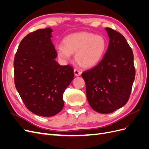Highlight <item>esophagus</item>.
Here are the masks:
<instances>
[{
    "label": "esophagus",
    "instance_id": "1",
    "mask_svg": "<svg viewBox=\"0 0 149 149\" xmlns=\"http://www.w3.org/2000/svg\"><path fill=\"white\" fill-rule=\"evenodd\" d=\"M74 73L75 76H80L81 74V71H79L78 69H74Z\"/></svg>",
    "mask_w": 149,
    "mask_h": 149
}]
</instances>
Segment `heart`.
I'll use <instances>...</instances> for the list:
<instances>
[{
    "mask_svg": "<svg viewBox=\"0 0 149 149\" xmlns=\"http://www.w3.org/2000/svg\"><path fill=\"white\" fill-rule=\"evenodd\" d=\"M58 56L63 61L70 60L75 53L74 59L83 68H91L100 63L107 48L105 38L100 35L88 32L74 33L67 36L56 46Z\"/></svg>",
    "mask_w": 149,
    "mask_h": 149,
    "instance_id": "1",
    "label": "heart"
}]
</instances>
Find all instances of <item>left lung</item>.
I'll list each match as a JSON object with an SVG mask.
<instances>
[{
    "mask_svg": "<svg viewBox=\"0 0 149 149\" xmlns=\"http://www.w3.org/2000/svg\"><path fill=\"white\" fill-rule=\"evenodd\" d=\"M109 43L102 60L84 71L86 96L93 109L109 114L128 101L136 75L134 55L124 36L106 28Z\"/></svg>",
    "mask_w": 149,
    "mask_h": 149,
    "instance_id": "obj_1",
    "label": "left lung"
}]
</instances>
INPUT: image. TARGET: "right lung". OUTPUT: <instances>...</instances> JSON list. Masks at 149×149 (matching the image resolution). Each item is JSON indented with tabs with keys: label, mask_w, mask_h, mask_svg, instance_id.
<instances>
[{
	"label": "right lung",
	"mask_w": 149,
	"mask_h": 149,
	"mask_svg": "<svg viewBox=\"0 0 149 149\" xmlns=\"http://www.w3.org/2000/svg\"><path fill=\"white\" fill-rule=\"evenodd\" d=\"M52 30L39 29L22 40L13 61L15 88L27 109L51 117L64 106L63 95L74 78L73 66H61L52 43Z\"/></svg>",
	"instance_id": "obj_1"
}]
</instances>
